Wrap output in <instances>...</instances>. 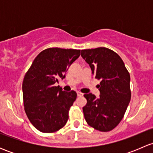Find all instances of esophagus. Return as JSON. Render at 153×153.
Instances as JSON below:
<instances>
[{
	"label": "esophagus",
	"mask_w": 153,
	"mask_h": 153,
	"mask_svg": "<svg viewBox=\"0 0 153 153\" xmlns=\"http://www.w3.org/2000/svg\"><path fill=\"white\" fill-rule=\"evenodd\" d=\"M77 95H78V97H81V96H83V95H84V94L81 93V92H77Z\"/></svg>",
	"instance_id": "esophagus-1"
}]
</instances>
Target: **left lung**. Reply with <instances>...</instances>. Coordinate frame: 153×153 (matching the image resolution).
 <instances>
[{
    "label": "left lung",
    "instance_id": "obj_1",
    "mask_svg": "<svg viewBox=\"0 0 153 153\" xmlns=\"http://www.w3.org/2000/svg\"><path fill=\"white\" fill-rule=\"evenodd\" d=\"M95 78L101 80L99 98L85 94L84 118L90 126L101 132L113 129L124 117L131 99L130 75L121 57L105 47L81 50Z\"/></svg>",
    "mask_w": 153,
    "mask_h": 153
}]
</instances>
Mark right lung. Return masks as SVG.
<instances>
[{"instance_id": "add662e5", "label": "right lung", "mask_w": 153, "mask_h": 153, "mask_svg": "<svg viewBox=\"0 0 153 153\" xmlns=\"http://www.w3.org/2000/svg\"><path fill=\"white\" fill-rule=\"evenodd\" d=\"M81 55L80 49L49 48L40 52L24 76V110L32 124L42 132H54L65 126L69 108L77 98L55 84L65 78L68 67Z\"/></svg>"}]
</instances>
